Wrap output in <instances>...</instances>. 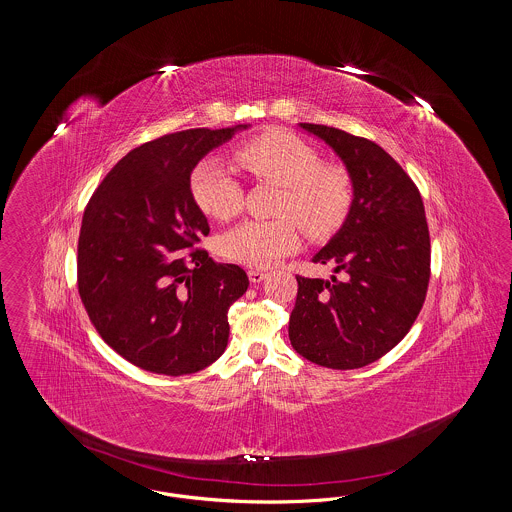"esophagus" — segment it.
I'll list each match as a JSON object with an SVG mask.
<instances>
[{
  "label": "esophagus",
  "mask_w": 512,
  "mask_h": 512,
  "mask_svg": "<svg viewBox=\"0 0 512 512\" xmlns=\"http://www.w3.org/2000/svg\"><path fill=\"white\" fill-rule=\"evenodd\" d=\"M247 276H249L251 284H261V282L267 278V272H265V270H259V268H251V270L247 272Z\"/></svg>",
  "instance_id": "obj_1"
}]
</instances>
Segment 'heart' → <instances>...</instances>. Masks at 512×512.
Here are the masks:
<instances>
[{
    "label": "heart",
    "instance_id": "obj_1",
    "mask_svg": "<svg viewBox=\"0 0 512 512\" xmlns=\"http://www.w3.org/2000/svg\"><path fill=\"white\" fill-rule=\"evenodd\" d=\"M238 165L259 180L280 186L278 215H290L309 234L334 230L351 205V184L340 167L320 165L307 142L284 130H272L244 142L234 153ZM195 203L213 219L240 211L242 184L220 157L203 159L190 178ZM299 245L292 219L244 220L220 238V255L245 267L267 268Z\"/></svg>",
    "mask_w": 512,
    "mask_h": 512
}]
</instances>
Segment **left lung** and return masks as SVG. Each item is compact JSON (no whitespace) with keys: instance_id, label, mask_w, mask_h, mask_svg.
Masks as SVG:
<instances>
[{"instance_id":"obj_1","label":"left lung","mask_w":512,"mask_h":512,"mask_svg":"<svg viewBox=\"0 0 512 512\" xmlns=\"http://www.w3.org/2000/svg\"><path fill=\"white\" fill-rule=\"evenodd\" d=\"M299 128L336 153L353 197L313 257L344 278L297 276L290 341L315 365L353 370L384 357L418 317L430 280L428 222L413 180L386 149L332 126Z\"/></svg>"}]
</instances>
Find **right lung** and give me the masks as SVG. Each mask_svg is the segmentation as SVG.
<instances>
[{"label": "right lung", "mask_w": 512, "mask_h": 512, "mask_svg": "<svg viewBox=\"0 0 512 512\" xmlns=\"http://www.w3.org/2000/svg\"><path fill=\"white\" fill-rule=\"evenodd\" d=\"M247 128H192L132 149L84 211L82 303L103 341L147 372L192 374L226 349L228 309L249 280L244 268L194 249L209 222L190 178L209 151Z\"/></svg>", "instance_id": "add662e5"}]
</instances>
